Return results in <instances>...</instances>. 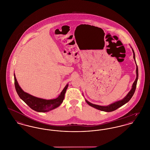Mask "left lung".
I'll return each instance as SVG.
<instances>
[{
	"label": "left lung",
	"instance_id": "1",
	"mask_svg": "<svg viewBox=\"0 0 150 150\" xmlns=\"http://www.w3.org/2000/svg\"><path fill=\"white\" fill-rule=\"evenodd\" d=\"M131 48L132 49V53H133V58L134 59V61H135V63H136V66H137V69H136V75H137V76H136V79L135 80L134 82L132 84V87L131 90L127 94V95L124 97L123 98H122V100L117 101L115 102V103H112V104H110L109 105L101 106L96 105V104H92L90 102H89L86 99H85L86 103L88 104L89 105H90L91 106L95 108V109H97L98 110H101V111L106 112H110L114 111L115 110L117 109L118 108H119L120 107H121V106H122L123 105H125L126 103L129 102L130 101V100L132 98V96H133V95H134V93L135 92V89H136V86H137V81H138V66H137L136 61H135V57L134 51L132 49V47H131Z\"/></svg>",
	"mask_w": 150,
	"mask_h": 150
}]
</instances>
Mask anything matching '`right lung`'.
<instances>
[{"label":"right lung","instance_id":"1","mask_svg":"<svg viewBox=\"0 0 150 150\" xmlns=\"http://www.w3.org/2000/svg\"><path fill=\"white\" fill-rule=\"evenodd\" d=\"M14 79L16 91L20 98L22 100H23L33 110L38 112L42 113L50 111L61 105L64 100L65 93L69 86V84H67V85L62 90L61 94L56 98L46 100L33 96L24 92L19 86L15 74Z\"/></svg>","mask_w":150,"mask_h":150}]
</instances>
